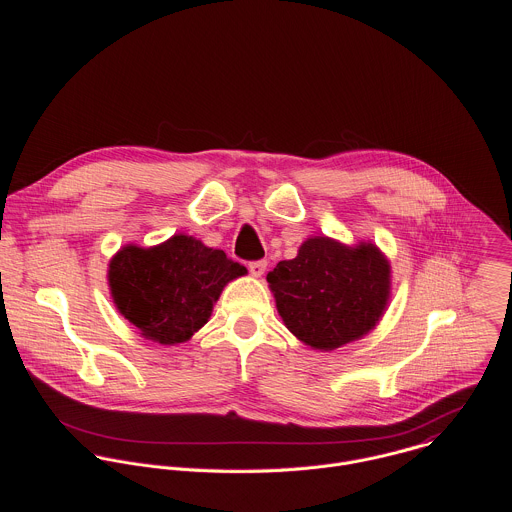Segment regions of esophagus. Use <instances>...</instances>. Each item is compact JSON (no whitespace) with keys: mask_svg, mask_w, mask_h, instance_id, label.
<instances>
[{"mask_svg":"<svg viewBox=\"0 0 512 512\" xmlns=\"http://www.w3.org/2000/svg\"><path fill=\"white\" fill-rule=\"evenodd\" d=\"M249 271H251V275H255V277H261L263 273H265V269H267V261H263V259H257V261H249Z\"/></svg>","mask_w":512,"mask_h":512,"instance_id":"obj_1","label":"esophagus"}]
</instances>
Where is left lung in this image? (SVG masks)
I'll return each mask as SVG.
<instances>
[{"instance_id":"1","label":"left lung","mask_w":512,"mask_h":512,"mask_svg":"<svg viewBox=\"0 0 512 512\" xmlns=\"http://www.w3.org/2000/svg\"><path fill=\"white\" fill-rule=\"evenodd\" d=\"M389 273L375 245L352 249L314 237L267 281L287 330L312 348L334 350L375 328L389 300Z\"/></svg>"}]
</instances>
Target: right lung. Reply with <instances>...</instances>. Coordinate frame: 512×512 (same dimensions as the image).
<instances>
[{
    "label": "right lung",
    "instance_id": "obj_1",
    "mask_svg": "<svg viewBox=\"0 0 512 512\" xmlns=\"http://www.w3.org/2000/svg\"><path fill=\"white\" fill-rule=\"evenodd\" d=\"M245 273L225 251L174 235L152 249L123 247L111 259L109 285L117 310L145 338L178 344L208 322L223 287Z\"/></svg>",
    "mask_w": 512,
    "mask_h": 512
}]
</instances>
